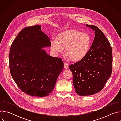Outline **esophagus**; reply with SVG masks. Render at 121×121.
<instances>
[{
  "label": "esophagus",
  "mask_w": 121,
  "mask_h": 121,
  "mask_svg": "<svg viewBox=\"0 0 121 121\" xmlns=\"http://www.w3.org/2000/svg\"><path fill=\"white\" fill-rule=\"evenodd\" d=\"M68 66H69V65L67 63H64V68H65L67 69V68H68Z\"/></svg>",
  "instance_id": "obj_1"
}]
</instances>
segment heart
Listing matches in <instances>:
<instances>
[{"label": "heart", "instance_id": "obj_1", "mask_svg": "<svg viewBox=\"0 0 121 121\" xmlns=\"http://www.w3.org/2000/svg\"><path fill=\"white\" fill-rule=\"evenodd\" d=\"M91 45V39L87 33L71 29L59 33L56 39L51 41V48L56 53L65 54L74 62L82 59L88 53Z\"/></svg>", "mask_w": 121, "mask_h": 121}]
</instances>
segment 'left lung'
<instances>
[{
  "label": "left lung",
  "instance_id": "obj_1",
  "mask_svg": "<svg viewBox=\"0 0 121 121\" xmlns=\"http://www.w3.org/2000/svg\"><path fill=\"white\" fill-rule=\"evenodd\" d=\"M86 26L95 31L92 44L82 59L69 66L73 74L76 92L80 96L91 95L100 91L112 72V53L110 42L98 27Z\"/></svg>",
  "mask_w": 121,
  "mask_h": 121
}]
</instances>
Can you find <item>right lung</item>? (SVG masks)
I'll list each match as a JSON object with an SVG mask.
<instances>
[{"label": "right lung", "instance_id": "right-lung-1", "mask_svg": "<svg viewBox=\"0 0 121 121\" xmlns=\"http://www.w3.org/2000/svg\"><path fill=\"white\" fill-rule=\"evenodd\" d=\"M41 26L25 27L17 35L10 48L11 75L19 88L29 95L43 97L52 92L64 63L47 54L42 48L50 46Z\"/></svg>", "mask_w": 121, "mask_h": 121}]
</instances>
